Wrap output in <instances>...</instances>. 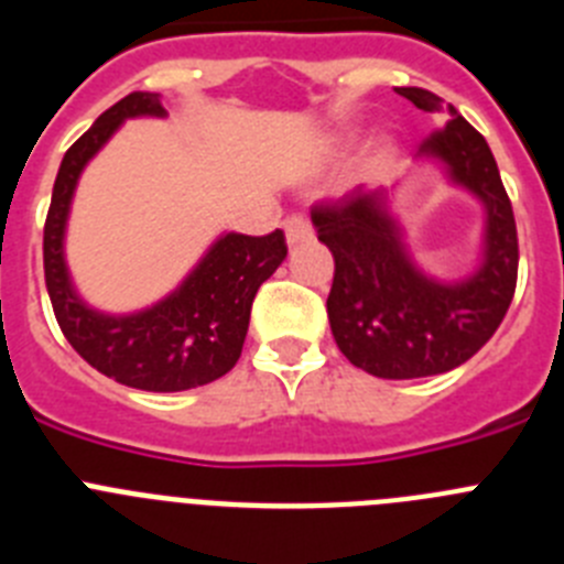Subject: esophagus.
Masks as SVG:
<instances>
[{"label":"esophagus","instance_id":"obj_1","mask_svg":"<svg viewBox=\"0 0 564 564\" xmlns=\"http://www.w3.org/2000/svg\"><path fill=\"white\" fill-rule=\"evenodd\" d=\"M311 234H313V226H311V220H307V214L296 212L285 220V237L291 246H296V242H305Z\"/></svg>","mask_w":564,"mask_h":564}]
</instances>
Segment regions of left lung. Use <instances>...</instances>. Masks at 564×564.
I'll use <instances>...</instances> for the list:
<instances>
[{
  "mask_svg": "<svg viewBox=\"0 0 564 564\" xmlns=\"http://www.w3.org/2000/svg\"><path fill=\"white\" fill-rule=\"evenodd\" d=\"M398 96L423 112H443V98L421 87ZM449 121L421 143L446 163L452 181L486 206V259L475 276L443 285L423 276L403 251L383 206V192L352 188L311 208L318 239L336 259L327 318L338 350L378 378L441 376L475 356L506 318L517 288V223L486 138L446 107Z\"/></svg>",
  "mask_w": 564,
  "mask_h": 564,
  "instance_id": "1",
  "label": "left lung"
}]
</instances>
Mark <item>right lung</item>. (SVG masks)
<instances>
[{"label": "right lung", "instance_id": "1", "mask_svg": "<svg viewBox=\"0 0 564 564\" xmlns=\"http://www.w3.org/2000/svg\"><path fill=\"white\" fill-rule=\"evenodd\" d=\"M166 115L158 93H129L64 154L44 220V282L73 350L134 390L181 392L226 376L242 352L253 296L288 257L285 234H226L172 296L132 316H104L78 299L64 265V226L78 174L127 118Z\"/></svg>", "mask_w": 564, "mask_h": 564}]
</instances>
